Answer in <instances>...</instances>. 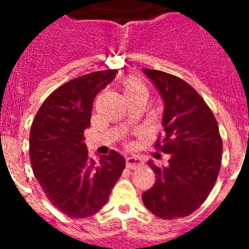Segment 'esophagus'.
Here are the masks:
<instances>
[{"label": "esophagus", "mask_w": 249, "mask_h": 249, "mask_svg": "<svg viewBox=\"0 0 249 249\" xmlns=\"http://www.w3.org/2000/svg\"><path fill=\"white\" fill-rule=\"evenodd\" d=\"M126 163L129 168H137V167L143 166L144 160L141 157H137V156H129V157H127Z\"/></svg>", "instance_id": "34e87169"}]
</instances>
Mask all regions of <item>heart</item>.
I'll list each match as a JSON object with an SVG mask.
<instances>
[{
    "instance_id": "b5f03b06",
    "label": "heart",
    "mask_w": 249,
    "mask_h": 249,
    "mask_svg": "<svg viewBox=\"0 0 249 249\" xmlns=\"http://www.w3.org/2000/svg\"><path fill=\"white\" fill-rule=\"evenodd\" d=\"M143 85H141V83L136 82V81H128L124 86V91L129 92V91H133V89H142Z\"/></svg>"
}]
</instances>
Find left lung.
Returning <instances> with one entry per match:
<instances>
[{
	"label": "left lung",
	"mask_w": 249,
	"mask_h": 249,
	"mask_svg": "<svg viewBox=\"0 0 249 249\" xmlns=\"http://www.w3.org/2000/svg\"><path fill=\"white\" fill-rule=\"evenodd\" d=\"M142 71L164 105V136L156 142V148L171 155L166 167L148 160L157 176L142 201L160 218H181L206 201L218 177L223 149L218 124L203 98L188 83L166 72Z\"/></svg>",
	"instance_id": "1"
}]
</instances>
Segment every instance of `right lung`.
Instances as JSON below:
<instances>
[{"label":"right lung","mask_w":249,"mask_h":249,"mask_svg":"<svg viewBox=\"0 0 249 249\" xmlns=\"http://www.w3.org/2000/svg\"><path fill=\"white\" fill-rule=\"evenodd\" d=\"M116 73V70H106L66 82L48 96L31 126L35 177L51 203L72 218L97 213L126 167L124 157L116 151L96 162L83 142L94 97Z\"/></svg>","instance_id":"add662e5"}]
</instances>
